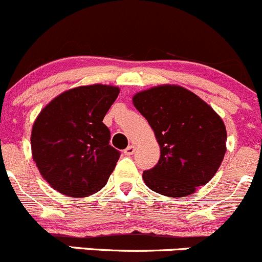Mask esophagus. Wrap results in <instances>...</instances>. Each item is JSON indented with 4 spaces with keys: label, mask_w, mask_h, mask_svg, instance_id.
<instances>
[{
    "label": "esophagus",
    "mask_w": 262,
    "mask_h": 262,
    "mask_svg": "<svg viewBox=\"0 0 262 262\" xmlns=\"http://www.w3.org/2000/svg\"><path fill=\"white\" fill-rule=\"evenodd\" d=\"M123 153H124V156H133V154L135 153V146L128 145L126 149H124Z\"/></svg>",
    "instance_id": "obj_1"
}]
</instances>
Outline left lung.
Here are the masks:
<instances>
[{
	"mask_svg": "<svg viewBox=\"0 0 262 262\" xmlns=\"http://www.w3.org/2000/svg\"><path fill=\"white\" fill-rule=\"evenodd\" d=\"M134 105L161 148L158 163L143 173L149 189L185 196L215 176L226 151V129L208 104L184 87L158 86L136 94Z\"/></svg>",
	"mask_w": 262,
	"mask_h": 262,
	"instance_id": "obj_1",
	"label": "left lung"
}]
</instances>
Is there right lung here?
Instances as JSON below:
<instances>
[{"mask_svg": "<svg viewBox=\"0 0 262 262\" xmlns=\"http://www.w3.org/2000/svg\"><path fill=\"white\" fill-rule=\"evenodd\" d=\"M118 94L105 84L77 87L42 109L32 129V154L55 190L87 196L105 186L121 153L109 144L103 119Z\"/></svg>", "mask_w": 262, "mask_h": 262, "instance_id": "obj_1", "label": "right lung"}]
</instances>
